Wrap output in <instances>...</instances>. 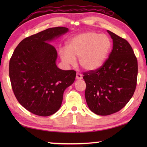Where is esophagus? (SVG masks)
I'll use <instances>...</instances> for the list:
<instances>
[{
    "label": "esophagus",
    "mask_w": 147,
    "mask_h": 147,
    "mask_svg": "<svg viewBox=\"0 0 147 147\" xmlns=\"http://www.w3.org/2000/svg\"><path fill=\"white\" fill-rule=\"evenodd\" d=\"M76 78L77 80H81L82 78V75L80 73H76Z\"/></svg>",
    "instance_id": "esophagus-1"
}]
</instances>
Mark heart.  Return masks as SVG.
I'll return each instance as SVG.
<instances>
[{"mask_svg":"<svg viewBox=\"0 0 147 147\" xmlns=\"http://www.w3.org/2000/svg\"><path fill=\"white\" fill-rule=\"evenodd\" d=\"M111 48V40L106 35L89 32L71 38L67 50L61 49L59 54L61 61L66 65H74L77 58L84 69L94 71L102 66Z\"/></svg>","mask_w":147,"mask_h":147,"instance_id":"1","label":"heart"}]
</instances>
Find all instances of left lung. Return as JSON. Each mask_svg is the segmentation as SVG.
I'll list each match as a JSON object with an SVG mask.
<instances>
[{
  "mask_svg": "<svg viewBox=\"0 0 147 147\" xmlns=\"http://www.w3.org/2000/svg\"><path fill=\"white\" fill-rule=\"evenodd\" d=\"M113 49L102 66L84 73L85 97L96 115H109L123 108L132 97L137 85L138 60L128 42L107 30Z\"/></svg>",
  "mask_w": 147,
  "mask_h": 147,
  "instance_id": "8db88e82",
  "label": "left lung"
}]
</instances>
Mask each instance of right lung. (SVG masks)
Here are the masks:
<instances>
[{
    "mask_svg": "<svg viewBox=\"0 0 147 147\" xmlns=\"http://www.w3.org/2000/svg\"><path fill=\"white\" fill-rule=\"evenodd\" d=\"M68 31L65 27H54L26 38L9 60V75L15 96L35 115L55 113L61 107L64 91L75 80L76 71L57 67L56 49L49 43Z\"/></svg>",
    "mask_w": 147,
    "mask_h": 147,
    "instance_id": "right-lung-1",
    "label": "right lung"
}]
</instances>
